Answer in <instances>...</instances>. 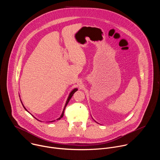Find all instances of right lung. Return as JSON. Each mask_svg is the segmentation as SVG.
<instances>
[{
    "label": "right lung",
    "instance_id": "add662e5",
    "mask_svg": "<svg viewBox=\"0 0 160 160\" xmlns=\"http://www.w3.org/2000/svg\"><path fill=\"white\" fill-rule=\"evenodd\" d=\"M78 89L77 88H74L72 91V92H70V95H69V96H68V99H67V101H66V104H65V106H64V109H63V111H62V115H61V117L59 118H58L57 119V120H60L62 117H63V115H64V109H65V108H66V106H67V104H68V102H69V101H70V99L72 98V96H73V95L74 94V93L76 92V91ZM22 103V102H21ZM22 106H23V104H22ZM23 107H24V108L25 109V110H27L26 109V108H25V106H23ZM54 122V121H52V122Z\"/></svg>",
    "mask_w": 160,
    "mask_h": 160
}]
</instances>
